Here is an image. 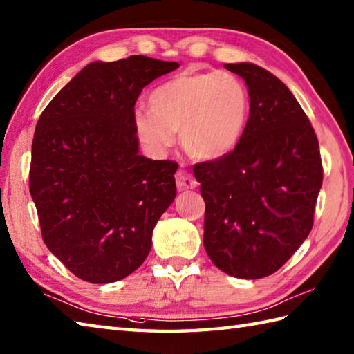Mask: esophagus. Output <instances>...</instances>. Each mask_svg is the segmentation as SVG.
Listing matches in <instances>:
<instances>
[{
    "label": "esophagus",
    "instance_id": "esophagus-1",
    "mask_svg": "<svg viewBox=\"0 0 354 354\" xmlns=\"http://www.w3.org/2000/svg\"><path fill=\"white\" fill-rule=\"evenodd\" d=\"M175 179H176V185H178V190L179 192L192 190V189H194V187L198 185L196 179L192 176V173H189V171L184 170V169H179L176 171Z\"/></svg>",
    "mask_w": 354,
    "mask_h": 354
}]
</instances>
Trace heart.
Returning <instances> with one entry per match:
<instances>
[{"mask_svg":"<svg viewBox=\"0 0 354 354\" xmlns=\"http://www.w3.org/2000/svg\"><path fill=\"white\" fill-rule=\"evenodd\" d=\"M150 111L133 115L137 137L161 152L181 131V142L194 160L214 161L243 138L251 100L243 82L231 73H181L149 97Z\"/></svg>","mask_w":354,"mask_h":354,"instance_id":"obj_1","label":"heart"}]
</instances>
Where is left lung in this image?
Listing matches in <instances>:
<instances>
[{
  "label": "left lung",
  "mask_w": 354,
  "mask_h": 354,
  "mask_svg": "<svg viewBox=\"0 0 354 354\" xmlns=\"http://www.w3.org/2000/svg\"><path fill=\"white\" fill-rule=\"evenodd\" d=\"M225 68L245 80L250 120L232 152L193 171L208 257L225 274L255 280L277 272L309 236L322 161L310 120L280 79L254 64Z\"/></svg>",
  "instance_id": "8db88e82"
}]
</instances>
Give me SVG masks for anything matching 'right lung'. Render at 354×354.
<instances>
[{"label":"right lung","instance_id":"1","mask_svg":"<svg viewBox=\"0 0 354 354\" xmlns=\"http://www.w3.org/2000/svg\"><path fill=\"white\" fill-rule=\"evenodd\" d=\"M179 66L146 56L93 62L37 120L28 187L44 243L80 280L114 283L138 269L176 196L175 161L138 155L135 103Z\"/></svg>","mask_w":354,"mask_h":354}]
</instances>
